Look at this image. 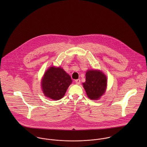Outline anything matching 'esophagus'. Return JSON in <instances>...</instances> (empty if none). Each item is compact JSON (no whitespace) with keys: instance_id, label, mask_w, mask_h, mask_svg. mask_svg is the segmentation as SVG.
<instances>
[{"instance_id":"esophagus-1","label":"esophagus","mask_w":147,"mask_h":147,"mask_svg":"<svg viewBox=\"0 0 147 147\" xmlns=\"http://www.w3.org/2000/svg\"><path fill=\"white\" fill-rule=\"evenodd\" d=\"M75 83L76 84H79L80 83V79H76L75 80Z\"/></svg>"}]
</instances>
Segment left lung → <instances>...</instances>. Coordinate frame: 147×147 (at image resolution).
<instances>
[{
    "mask_svg": "<svg viewBox=\"0 0 147 147\" xmlns=\"http://www.w3.org/2000/svg\"><path fill=\"white\" fill-rule=\"evenodd\" d=\"M83 86L88 97L91 100H97L105 92L107 79L105 75L97 70H89L86 73Z\"/></svg>",
    "mask_w": 147,
    "mask_h": 147,
    "instance_id": "8db88e82",
    "label": "left lung"
}]
</instances>
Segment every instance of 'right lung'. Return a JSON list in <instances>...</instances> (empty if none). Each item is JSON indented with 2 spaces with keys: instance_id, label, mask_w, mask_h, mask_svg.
<instances>
[{
  "instance_id": "add662e5",
  "label": "right lung",
  "mask_w": 147,
  "mask_h": 147,
  "mask_svg": "<svg viewBox=\"0 0 147 147\" xmlns=\"http://www.w3.org/2000/svg\"><path fill=\"white\" fill-rule=\"evenodd\" d=\"M72 83V79L62 68L50 67L42 79L43 92L46 96L54 100L61 99Z\"/></svg>"
}]
</instances>
